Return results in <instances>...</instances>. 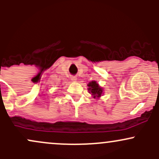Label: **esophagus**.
<instances>
[{
  "mask_svg": "<svg viewBox=\"0 0 159 159\" xmlns=\"http://www.w3.org/2000/svg\"><path fill=\"white\" fill-rule=\"evenodd\" d=\"M70 80L72 81H77V78L75 76H71L70 77Z\"/></svg>",
  "mask_w": 159,
  "mask_h": 159,
  "instance_id": "obj_1",
  "label": "esophagus"
}]
</instances>
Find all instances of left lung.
<instances>
[{"label":"left lung","instance_id":"left-lung-1","mask_svg":"<svg viewBox=\"0 0 159 159\" xmlns=\"http://www.w3.org/2000/svg\"><path fill=\"white\" fill-rule=\"evenodd\" d=\"M88 87H89L88 88L89 92L91 94L94 98L98 99L103 95L104 90L96 81H91V82H89L88 84Z\"/></svg>","mask_w":159,"mask_h":159}]
</instances>
